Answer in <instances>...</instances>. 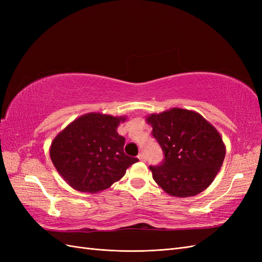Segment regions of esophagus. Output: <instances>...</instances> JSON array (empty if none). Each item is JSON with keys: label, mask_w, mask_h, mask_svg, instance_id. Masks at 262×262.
Instances as JSON below:
<instances>
[{"label": "esophagus", "mask_w": 262, "mask_h": 262, "mask_svg": "<svg viewBox=\"0 0 262 262\" xmlns=\"http://www.w3.org/2000/svg\"><path fill=\"white\" fill-rule=\"evenodd\" d=\"M138 158H139V160H140L141 162H145V161H146V158H145V155H144L143 153H141V154H139V155H138Z\"/></svg>", "instance_id": "obj_1"}]
</instances>
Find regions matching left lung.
<instances>
[{
    "mask_svg": "<svg viewBox=\"0 0 262 262\" xmlns=\"http://www.w3.org/2000/svg\"><path fill=\"white\" fill-rule=\"evenodd\" d=\"M145 120L165 154L162 165L149 166L156 184L177 198L193 196L207 189L226 154L215 126L199 113L176 107L150 114Z\"/></svg>",
    "mask_w": 262,
    "mask_h": 262,
    "instance_id": "obj_1",
    "label": "left lung"
}]
</instances>
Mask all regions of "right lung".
<instances>
[{
  "mask_svg": "<svg viewBox=\"0 0 262 262\" xmlns=\"http://www.w3.org/2000/svg\"><path fill=\"white\" fill-rule=\"evenodd\" d=\"M125 116L90 113L76 118L57 134L50 158L60 176L77 191L97 193L120 180L138 158L124 154L119 124Z\"/></svg>",
  "mask_w": 262,
  "mask_h": 262,
  "instance_id": "right-lung-1",
  "label": "right lung"
}]
</instances>
